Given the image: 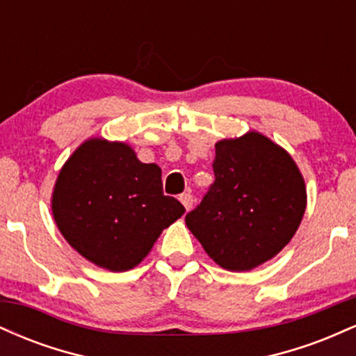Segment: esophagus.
<instances>
[{"mask_svg":"<svg viewBox=\"0 0 356 356\" xmlns=\"http://www.w3.org/2000/svg\"><path fill=\"white\" fill-rule=\"evenodd\" d=\"M179 199H181V202L184 204V207H186L187 211H191L192 204H194V197H192L191 192H184V194L179 195Z\"/></svg>","mask_w":356,"mask_h":356,"instance_id":"obj_1","label":"esophagus"}]
</instances>
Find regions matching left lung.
Instances as JSON below:
<instances>
[{
  "label": "left lung",
  "instance_id": "left-lung-1",
  "mask_svg": "<svg viewBox=\"0 0 356 356\" xmlns=\"http://www.w3.org/2000/svg\"><path fill=\"white\" fill-rule=\"evenodd\" d=\"M212 169L214 184L186 224L220 268L251 271L300 227L305 179L291 155L259 132L219 140Z\"/></svg>",
  "mask_w": 356,
  "mask_h": 356
}]
</instances>
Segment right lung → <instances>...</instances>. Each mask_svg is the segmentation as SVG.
Returning a JSON list of instances; mask_svg holds the SVG:
<instances>
[{
    "label": "right lung",
    "mask_w": 356,
    "mask_h": 356,
    "mask_svg": "<svg viewBox=\"0 0 356 356\" xmlns=\"http://www.w3.org/2000/svg\"><path fill=\"white\" fill-rule=\"evenodd\" d=\"M56 226L85 259L113 273L136 268L186 212L162 192V170L130 145L88 138L61 167L51 197Z\"/></svg>",
    "instance_id": "add662e5"
}]
</instances>
